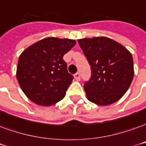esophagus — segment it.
Returning a JSON list of instances; mask_svg holds the SVG:
<instances>
[{
	"label": "esophagus",
	"mask_w": 146,
	"mask_h": 146,
	"mask_svg": "<svg viewBox=\"0 0 146 146\" xmlns=\"http://www.w3.org/2000/svg\"><path fill=\"white\" fill-rule=\"evenodd\" d=\"M74 77H75V80H77V81H79L80 80V74L79 73H75V75H74Z\"/></svg>",
	"instance_id": "34e87169"
}]
</instances>
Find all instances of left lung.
Masks as SVG:
<instances>
[{
  "label": "left lung",
  "instance_id": "left-lung-1",
  "mask_svg": "<svg viewBox=\"0 0 146 146\" xmlns=\"http://www.w3.org/2000/svg\"><path fill=\"white\" fill-rule=\"evenodd\" d=\"M78 42L91 68V77L84 84L88 100L98 105L119 101L134 78L131 52L106 37L82 38Z\"/></svg>",
  "mask_w": 146,
  "mask_h": 146
}]
</instances>
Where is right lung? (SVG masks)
Wrapping results in <instances>:
<instances>
[{
    "label": "right lung",
    "instance_id": "right-lung-1",
    "mask_svg": "<svg viewBox=\"0 0 146 146\" xmlns=\"http://www.w3.org/2000/svg\"><path fill=\"white\" fill-rule=\"evenodd\" d=\"M75 44L72 39L49 37L22 52L16 78L31 101L38 105L50 106L64 98L73 75L68 73L63 56Z\"/></svg>",
    "mask_w": 146,
    "mask_h": 146
}]
</instances>
